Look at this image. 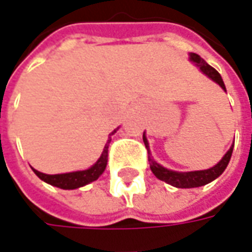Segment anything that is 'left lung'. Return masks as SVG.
Instances as JSON below:
<instances>
[{"instance_id": "1", "label": "left lung", "mask_w": 252, "mask_h": 252, "mask_svg": "<svg viewBox=\"0 0 252 252\" xmlns=\"http://www.w3.org/2000/svg\"><path fill=\"white\" fill-rule=\"evenodd\" d=\"M190 56V61L193 63H196L200 70L204 73L205 76L208 78H211L212 81L220 85L222 90L226 92V87L223 84V80L220 74L215 70L214 67H211L207 62L200 58L197 54H189ZM143 142H145V146L148 149L149 153V162H150V169L152 172L155 174L160 181H164L167 182L171 186H175V188H181V189H190V188H198V186H204V185L210 184L214 179H217L218 176L222 175V172L225 171V168L227 167V164L230 161V157H232V153H233V145L230 146V149L226 152V155L222 157L217 165H214L212 168L208 169H201V171H190V172H178V171H172V169L164 168L162 165H160L158 162L155 161L152 157H150V150H149V142L145 136V132H143Z\"/></svg>"}]
</instances>
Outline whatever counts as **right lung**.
Here are the masks:
<instances>
[{"label":"right lung","instance_id":"right-lung-1","mask_svg":"<svg viewBox=\"0 0 252 252\" xmlns=\"http://www.w3.org/2000/svg\"><path fill=\"white\" fill-rule=\"evenodd\" d=\"M116 131H117V129H114L110 135H113ZM110 140H112V138L107 139V143L104 145L102 156H100L99 160L88 169L76 171V172H67V174H56V175H47V174H42V172H40V171H37V169L34 168H32V171H34L35 175L40 178L41 181L52 185V186H56V188H61V189L71 190V189H77V188L85 186V185L96 181L97 178L103 174L104 168H106V165H107V152H109V143H110Z\"/></svg>","mask_w":252,"mask_h":252}]
</instances>
